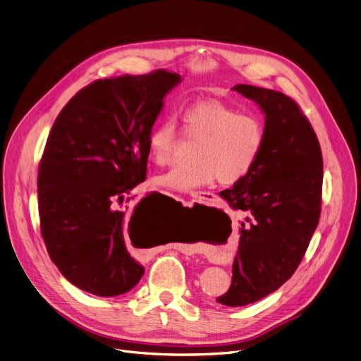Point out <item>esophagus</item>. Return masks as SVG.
I'll return each instance as SVG.
<instances>
[{
	"mask_svg": "<svg viewBox=\"0 0 361 361\" xmlns=\"http://www.w3.org/2000/svg\"><path fill=\"white\" fill-rule=\"evenodd\" d=\"M192 198H195V200H198V201H202V202H211V201H214V194H211V192H194L192 194Z\"/></svg>",
	"mask_w": 361,
	"mask_h": 361,
	"instance_id": "esophagus-1",
	"label": "esophagus"
}]
</instances>
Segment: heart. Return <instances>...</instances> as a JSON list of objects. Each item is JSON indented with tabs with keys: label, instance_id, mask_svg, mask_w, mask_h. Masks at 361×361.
I'll use <instances>...</instances> for the list:
<instances>
[{
	"label": "heart",
	"instance_id": "1",
	"mask_svg": "<svg viewBox=\"0 0 361 361\" xmlns=\"http://www.w3.org/2000/svg\"><path fill=\"white\" fill-rule=\"evenodd\" d=\"M183 131L189 140L200 142L192 167H175L153 179L154 185L192 194L219 178L223 185L242 180L258 161L265 141L261 118L239 112L221 102H198L182 115ZM178 142L176 125L164 121L153 126L147 137V153L164 166L171 163Z\"/></svg>",
	"mask_w": 361,
	"mask_h": 361
}]
</instances>
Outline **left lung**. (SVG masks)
<instances>
[{
  "mask_svg": "<svg viewBox=\"0 0 361 361\" xmlns=\"http://www.w3.org/2000/svg\"><path fill=\"white\" fill-rule=\"evenodd\" d=\"M231 90L255 102L265 116V141L252 171L220 192L242 223L231 284L217 302L239 307L279 290L298 269L319 223L324 163L319 141L288 96L249 84Z\"/></svg>",
  "mask_w": 361,
  "mask_h": 361,
  "instance_id": "1",
  "label": "left lung"
}]
</instances>
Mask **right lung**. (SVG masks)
I'll return each instance as SVG.
<instances>
[{"instance_id": "obj_1", "label": "right lung", "mask_w": 361, "mask_h": 361, "mask_svg": "<svg viewBox=\"0 0 361 361\" xmlns=\"http://www.w3.org/2000/svg\"><path fill=\"white\" fill-rule=\"evenodd\" d=\"M180 81L163 70L97 80L52 126L37 178L40 231L52 262L80 290L115 298L142 277L126 235L145 223L148 198L133 211L121 204L145 180L148 133Z\"/></svg>"}]
</instances>
